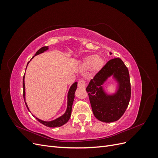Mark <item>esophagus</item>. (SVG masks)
Segmentation results:
<instances>
[{
    "instance_id": "1",
    "label": "esophagus",
    "mask_w": 158,
    "mask_h": 158,
    "mask_svg": "<svg viewBox=\"0 0 158 158\" xmlns=\"http://www.w3.org/2000/svg\"><path fill=\"white\" fill-rule=\"evenodd\" d=\"M78 86L81 88H84L85 86V82L84 80H80L78 82Z\"/></svg>"
}]
</instances>
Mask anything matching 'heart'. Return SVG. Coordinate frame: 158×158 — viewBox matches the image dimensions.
Wrapping results in <instances>:
<instances>
[{"mask_svg": "<svg viewBox=\"0 0 158 158\" xmlns=\"http://www.w3.org/2000/svg\"><path fill=\"white\" fill-rule=\"evenodd\" d=\"M104 64V60L99 55H89L83 59L82 66L84 69L89 68L93 73H98L101 70Z\"/></svg>", "mask_w": 158, "mask_h": 158, "instance_id": "obj_1", "label": "heart"}]
</instances>
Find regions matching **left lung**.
Listing matches in <instances>:
<instances>
[{"instance_id": "1", "label": "left lung", "mask_w": 158, "mask_h": 158, "mask_svg": "<svg viewBox=\"0 0 158 158\" xmlns=\"http://www.w3.org/2000/svg\"><path fill=\"white\" fill-rule=\"evenodd\" d=\"M111 75L118 83V89L115 94L108 95L102 85ZM86 92L95 118L105 123L118 120L125 113L131 95L130 76L123 61L119 58L109 60L90 80Z\"/></svg>"}]
</instances>
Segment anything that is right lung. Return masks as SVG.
Here are the masks:
<instances>
[{
	"label": "right lung",
	"mask_w": 158,
	"mask_h": 158,
	"mask_svg": "<svg viewBox=\"0 0 158 158\" xmlns=\"http://www.w3.org/2000/svg\"><path fill=\"white\" fill-rule=\"evenodd\" d=\"M48 49H49V47L48 46H47V47L45 46V47H41V49H40L39 50H38L36 52V53L35 54V56L42 53V52H44V51L48 50ZM33 57H34V56L32 57V59L33 58ZM29 63H30V61L27 63V64H29ZM24 78H25V74H24V76H23V99H24V102H25V103H26V106L27 109L29 110V111H30V109H29V108H28L27 105V103L26 102V97H25L26 93H25ZM77 84H78L77 82H74L73 85H71V87L69 89V93H68V96H67V98H68V100H67V109H66V111L64 113V114H63V115L59 117V118H57L55 119V120L51 121H44L41 120V119H40V118L35 117V118L37 119V120L39 121L40 123H42L43 125H44L48 127H52V128L61 127V126H63V125H64L65 123H67L68 121L69 120L70 117V115H71L72 106H73V102H74V99L75 92H76V88H77ZM33 116L35 117L34 115H33Z\"/></svg>",
	"instance_id": "obj_1"
}]
</instances>
